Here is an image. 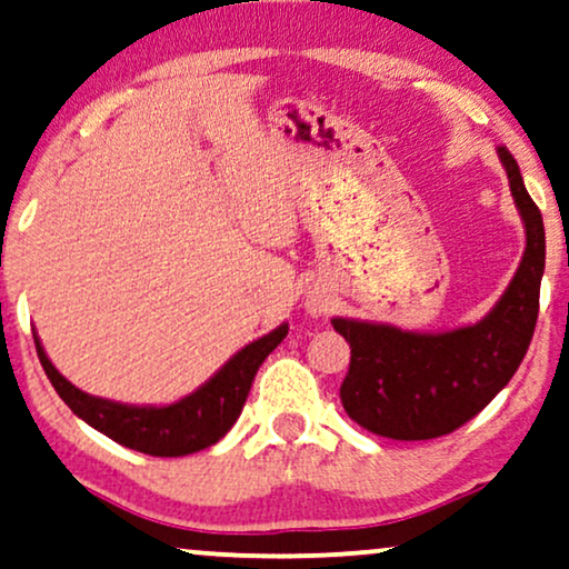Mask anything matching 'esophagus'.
<instances>
[{"instance_id":"1","label":"esophagus","mask_w":569,"mask_h":569,"mask_svg":"<svg viewBox=\"0 0 569 569\" xmlns=\"http://www.w3.org/2000/svg\"><path fill=\"white\" fill-rule=\"evenodd\" d=\"M306 308H308V313L321 316V313H327V300H323V298H308Z\"/></svg>"}]
</instances>
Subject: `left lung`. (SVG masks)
Wrapping results in <instances>:
<instances>
[{"instance_id":"left-lung-1","label":"left lung","mask_w":569,"mask_h":569,"mask_svg":"<svg viewBox=\"0 0 569 569\" xmlns=\"http://www.w3.org/2000/svg\"><path fill=\"white\" fill-rule=\"evenodd\" d=\"M526 227V250L510 287L481 321L447 331H405L389 323L331 319L350 345L339 397L371 433L400 441L437 439L478 416L526 358L538 319L546 267L543 219L518 161L497 149Z\"/></svg>"}]
</instances>
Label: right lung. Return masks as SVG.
Here are the masks:
<instances>
[{
    "label": "right lung",
    "instance_id": "add662e5",
    "mask_svg": "<svg viewBox=\"0 0 569 569\" xmlns=\"http://www.w3.org/2000/svg\"><path fill=\"white\" fill-rule=\"evenodd\" d=\"M287 329H290L287 323H279L274 331H269L261 339H253L246 348L234 352L196 392L172 405H124L88 395L51 366L39 335H33V342L51 387L88 426L114 439L117 445L136 449V452L153 457H182L217 445L232 429L234 420L240 418L242 405L248 400L256 371L267 360L269 352L287 337Z\"/></svg>",
    "mask_w": 569,
    "mask_h": 569
}]
</instances>
